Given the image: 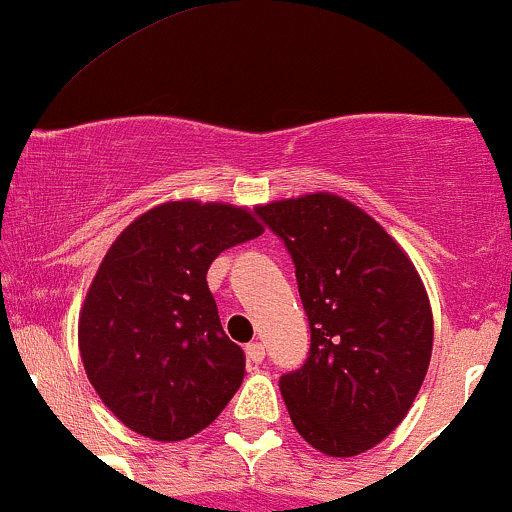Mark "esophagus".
<instances>
[{"instance_id":"obj_1","label":"esophagus","mask_w":512,"mask_h":512,"mask_svg":"<svg viewBox=\"0 0 512 512\" xmlns=\"http://www.w3.org/2000/svg\"><path fill=\"white\" fill-rule=\"evenodd\" d=\"M246 359H249L251 364H261V361L266 359V346L261 342L246 344Z\"/></svg>"}]
</instances>
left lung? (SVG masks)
I'll use <instances>...</instances> for the list:
<instances>
[{
	"label": "left lung",
	"instance_id": "obj_1",
	"mask_svg": "<svg viewBox=\"0 0 512 512\" xmlns=\"http://www.w3.org/2000/svg\"><path fill=\"white\" fill-rule=\"evenodd\" d=\"M283 239L310 320V356L280 376L290 420L327 456L376 447L408 415L432 356L415 266L373 217L332 192L258 205Z\"/></svg>",
	"mask_w": 512,
	"mask_h": 512
}]
</instances>
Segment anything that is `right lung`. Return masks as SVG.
I'll return each mask as SVG.
<instances>
[{
  "label": "right lung",
  "instance_id": "1",
  "mask_svg": "<svg viewBox=\"0 0 512 512\" xmlns=\"http://www.w3.org/2000/svg\"><path fill=\"white\" fill-rule=\"evenodd\" d=\"M263 234L224 202H163L109 246L80 310L85 373L129 430L180 442L217 420L244 381L207 271L224 249Z\"/></svg>",
  "mask_w": 512,
  "mask_h": 512
}]
</instances>
